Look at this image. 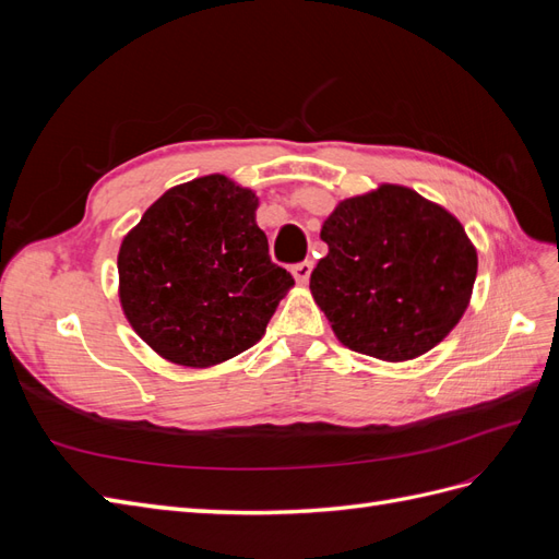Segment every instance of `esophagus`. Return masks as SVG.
Instances as JSON below:
<instances>
[{"mask_svg":"<svg viewBox=\"0 0 559 559\" xmlns=\"http://www.w3.org/2000/svg\"><path fill=\"white\" fill-rule=\"evenodd\" d=\"M292 273H294L296 284H306V282L310 280V273H312V261H300V263H296V265L292 267Z\"/></svg>","mask_w":559,"mask_h":559,"instance_id":"34e87169","label":"esophagus"}]
</instances>
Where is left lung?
<instances>
[{
	"label": "left lung",
	"mask_w": 559,
	"mask_h": 559,
	"mask_svg": "<svg viewBox=\"0 0 559 559\" xmlns=\"http://www.w3.org/2000/svg\"><path fill=\"white\" fill-rule=\"evenodd\" d=\"M329 253L314 302L345 347L408 361L436 347L468 308L478 253L464 226L399 183L337 202L321 226Z\"/></svg>",
	"instance_id": "8db88e82"
}]
</instances>
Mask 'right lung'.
<instances>
[{
    "label": "right lung",
    "instance_id": "1",
    "mask_svg": "<svg viewBox=\"0 0 559 559\" xmlns=\"http://www.w3.org/2000/svg\"><path fill=\"white\" fill-rule=\"evenodd\" d=\"M259 198L224 175L165 191L118 251V298L163 359L210 368L257 345L292 273L270 261Z\"/></svg>",
    "mask_w": 559,
    "mask_h": 559
}]
</instances>
